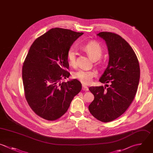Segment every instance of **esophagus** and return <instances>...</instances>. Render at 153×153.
<instances>
[{"label": "esophagus", "mask_w": 153, "mask_h": 153, "mask_svg": "<svg viewBox=\"0 0 153 153\" xmlns=\"http://www.w3.org/2000/svg\"><path fill=\"white\" fill-rule=\"evenodd\" d=\"M82 90H84V91H88V87H87V86L85 85H82Z\"/></svg>", "instance_id": "obj_1"}]
</instances>
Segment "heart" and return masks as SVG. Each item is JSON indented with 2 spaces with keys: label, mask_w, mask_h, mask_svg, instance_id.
Segmentation results:
<instances>
[{
  "label": "heart",
  "mask_w": 153,
  "mask_h": 153,
  "mask_svg": "<svg viewBox=\"0 0 153 153\" xmlns=\"http://www.w3.org/2000/svg\"><path fill=\"white\" fill-rule=\"evenodd\" d=\"M82 48L93 60H98L103 53L101 46L96 41L89 42ZM76 50L74 47H71L67 52V60L69 64L71 66H75L76 64ZM96 75L97 73L96 71L84 69H79L73 73L74 78L78 79L84 84H90L92 81L93 77Z\"/></svg>",
  "instance_id": "obj_1"
}]
</instances>
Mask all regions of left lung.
Wrapping results in <instances>:
<instances>
[{
	"label": "left lung",
	"instance_id": "obj_1",
	"mask_svg": "<svg viewBox=\"0 0 153 153\" xmlns=\"http://www.w3.org/2000/svg\"><path fill=\"white\" fill-rule=\"evenodd\" d=\"M105 40L108 65L99 81L106 86L90 87L94 99L88 106L91 115L102 122L113 121L129 107L136 95L140 78L139 64L133 50L120 35L103 32L97 34Z\"/></svg>",
	"mask_w": 153,
	"mask_h": 153
}]
</instances>
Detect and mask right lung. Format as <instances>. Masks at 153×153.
<instances>
[{
  "label": "right lung",
  "mask_w": 153,
  "mask_h": 153,
  "mask_svg": "<svg viewBox=\"0 0 153 153\" xmlns=\"http://www.w3.org/2000/svg\"><path fill=\"white\" fill-rule=\"evenodd\" d=\"M82 35L69 29L54 28L38 38L31 45L22 69L25 97L39 117L56 120L68 111L82 88L76 79L68 82L70 73L67 52Z\"/></svg>",
  "instance_id": "right-lung-1"
}]
</instances>
